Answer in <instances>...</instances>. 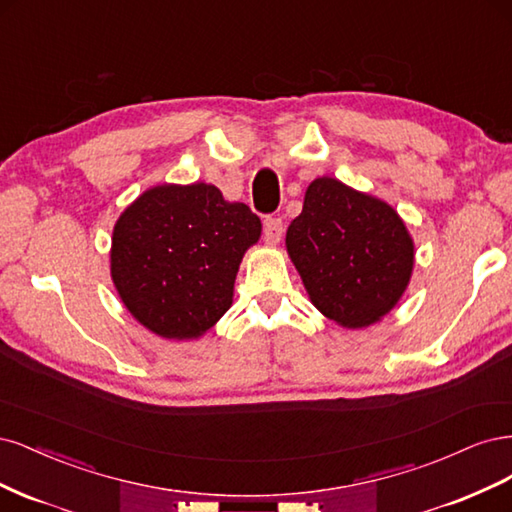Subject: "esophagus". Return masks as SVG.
<instances>
[{
    "label": "esophagus",
    "instance_id": "obj_1",
    "mask_svg": "<svg viewBox=\"0 0 512 512\" xmlns=\"http://www.w3.org/2000/svg\"><path fill=\"white\" fill-rule=\"evenodd\" d=\"M280 238H283V221L276 217L266 219V223H263V240L270 246H276Z\"/></svg>",
    "mask_w": 512,
    "mask_h": 512
}]
</instances>
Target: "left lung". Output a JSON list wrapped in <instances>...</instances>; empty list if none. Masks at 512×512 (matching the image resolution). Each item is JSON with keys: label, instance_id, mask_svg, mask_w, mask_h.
<instances>
[{"label": "left lung", "instance_id": "left-lung-1", "mask_svg": "<svg viewBox=\"0 0 512 512\" xmlns=\"http://www.w3.org/2000/svg\"><path fill=\"white\" fill-rule=\"evenodd\" d=\"M285 246L312 306L346 329L389 315L415 268V242L398 210L332 176L308 185Z\"/></svg>", "mask_w": 512, "mask_h": 512}]
</instances>
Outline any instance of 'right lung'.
Masks as SVG:
<instances>
[{"label": "right lung", "instance_id": "add662e5", "mask_svg": "<svg viewBox=\"0 0 512 512\" xmlns=\"http://www.w3.org/2000/svg\"><path fill=\"white\" fill-rule=\"evenodd\" d=\"M259 236V217L214 185H155L114 223V289L148 332L200 338L232 306L242 257Z\"/></svg>", "mask_w": 512, "mask_h": 512}]
</instances>
